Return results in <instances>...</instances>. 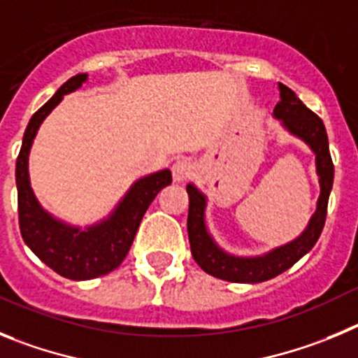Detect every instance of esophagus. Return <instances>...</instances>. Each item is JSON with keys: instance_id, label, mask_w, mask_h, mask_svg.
<instances>
[{"instance_id": "esophagus-1", "label": "esophagus", "mask_w": 358, "mask_h": 358, "mask_svg": "<svg viewBox=\"0 0 358 358\" xmlns=\"http://www.w3.org/2000/svg\"><path fill=\"white\" fill-rule=\"evenodd\" d=\"M192 169H194V167H192L191 160H176L171 167L173 180H175V182H185V180L192 175Z\"/></svg>"}]
</instances>
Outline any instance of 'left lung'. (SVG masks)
Wrapping results in <instances>:
<instances>
[{"mask_svg": "<svg viewBox=\"0 0 358 358\" xmlns=\"http://www.w3.org/2000/svg\"><path fill=\"white\" fill-rule=\"evenodd\" d=\"M280 101L273 110L282 128L296 139L303 141L315 157V175L320 182V198L315 201L314 214L307 227L296 239L266 251L262 255H235L219 246L207 224V194H203L194 183L187 185L189 194V215L187 231L191 251L198 266L215 278L235 283H259L287 271L303 255L314 248L320 239L327 219L328 198L334 185V164H331L328 135L324 124L312 110L296 98L294 92L278 83Z\"/></svg>", "mask_w": 358, "mask_h": 358, "instance_id": "obj_1", "label": "left lung"}]
</instances>
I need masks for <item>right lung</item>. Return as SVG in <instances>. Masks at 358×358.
I'll return each instance as SVG.
<instances>
[{
    "mask_svg": "<svg viewBox=\"0 0 358 358\" xmlns=\"http://www.w3.org/2000/svg\"><path fill=\"white\" fill-rule=\"evenodd\" d=\"M87 80V73L69 78L50 101L44 103L31 115L15 162L19 228L22 239L48 267L69 280L98 278L119 267L134 243L151 201L164 187L173 182L169 169L141 176L131 183L107 217L87 227L71 224L64 219L55 217L41 205L31 189L28 171V159L35 135L64 96L78 91Z\"/></svg>",
    "mask_w": 358,
    "mask_h": 358,
    "instance_id": "add662e5",
    "label": "right lung"
}]
</instances>
